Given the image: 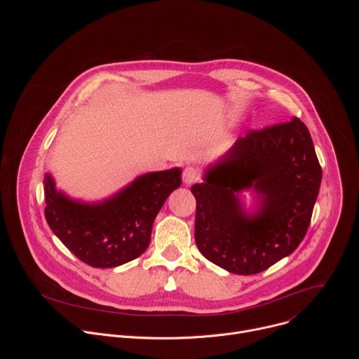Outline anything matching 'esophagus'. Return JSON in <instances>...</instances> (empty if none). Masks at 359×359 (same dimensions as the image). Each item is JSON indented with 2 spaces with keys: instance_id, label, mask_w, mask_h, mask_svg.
Listing matches in <instances>:
<instances>
[{
  "instance_id": "34e87169",
  "label": "esophagus",
  "mask_w": 359,
  "mask_h": 359,
  "mask_svg": "<svg viewBox=\"0 0 359 359\" xmlns=\"http://www.w3.org/2000/svg\"><path fill=\"white\" fill-rule=\"evenodd\" d=\"M198 180H200V173H198L197 169L189 166V168H186L183 170V183L184 184L190 186V184H193V183H196Z\"/></svg>"
}]
</instances>
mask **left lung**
<instances>
[{"instance_id": "1", "label": "left lung", "mask_w": 359, "mask_h": 359, "mask_svg": "<svg viewBox=\"0 0 359 359\" xmlns=\"http://www.w3.org/2000/svg\"><path fill=\"white\" fill-rule=\"evenodd\" d=\"M321 177L311 135L299 119L250 130L208 166L203 183L191 186L200 252L229 273L267 270L302 241ZM244 191L255 197L251 211Z\"/></svg>"}]
</instances>
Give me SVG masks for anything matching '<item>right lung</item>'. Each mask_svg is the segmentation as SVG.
Listing matches in <instances>:
<instances>
[{
    "mask_svg": "<svg viewBox=\"0 0 359 359\" xmlns=\"http://www.w3.org/2000/svg\"><path fill=\"white\" fill-rule=\"evenodd\" d=\"M182 169L137 176L100 201L72 198L45 173V219L76 257L96 269H112L137 259L150 243L155 222L169 194L180 187Z\"/></svg>",
    "mask_w": 359,
    "mask_h": 359,
    "instance_id": "right-lung-1",
    "label": "right lung"
}]
</instances>
